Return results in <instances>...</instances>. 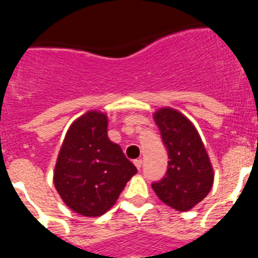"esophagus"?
Here are the masks:
<instances>
[{
	"label": "esophagus",
	"instance_id": "esophagus-1",
	"mask_svg": "<svg viewBox=\"0 0 258 258\" xmlns=\"http://www.w3.org/2000/svg\"><path fill=\"white\" fill-rule=\"evenodd\" d=\"M142 164H143L142 159H137V160H134V165L137 166V169H141V168H142Z\"/></svg>",
	"mask_w": 258,
	"mask_h": 258
}]
</instances>
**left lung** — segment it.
I'll list each match as a JSON object with an SVG mask.
<instances>
[{"instance_id": "8db88e82", "label": "left lung", "mask_w": 258, "mask_h": 258, "mask_svg": "<svg viewBox=\"0 0 258 258\" xmlns=\"http://www.w3.org/2000/svg\"><path fill=\"white\" fill-rule=\"evenodd\" d=\"M168 151V169L152 183L157 198L177 211H188L202 202L213 184V169L194 125L172 108L154 116Z\"/></svg>"}]
</instances>
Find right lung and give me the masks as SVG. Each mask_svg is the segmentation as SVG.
Instances as JSON below:
<instances>
[{"label":"right lung","mask_w":258,"mask_h":258,"mask_svg":"<svg viewBox=\"0 0 258 258\" xmlns=\"http://www.w3.org/2000/svg\"><path fill=\"white\" fill-rule=\"evenodd\" d=\"M137 173L121 147L107 137V116L90 111L71 125L61 145L54 184L76 213L98 217L117 200Z\"/></svg>","instance_id":"1"}]
</instances>
